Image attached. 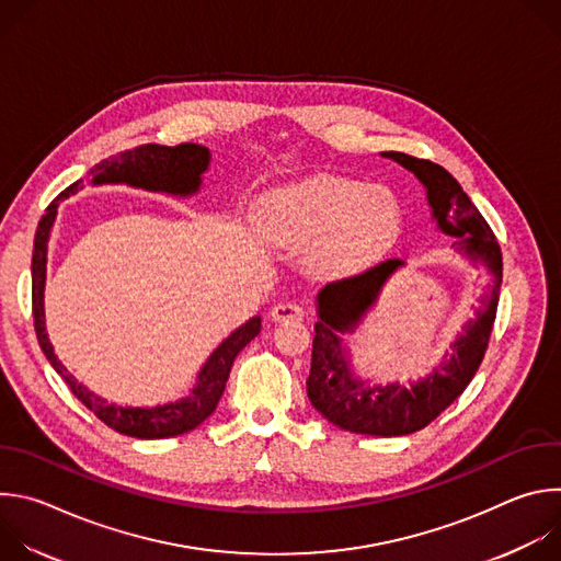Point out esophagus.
<instances>
[{
    "mask_svg": "<svg viewBox=\"0 0 561 561\" xmlns=\"http://www.w3.org/2000/svg\"><path fill=\"white\" fill-rule=\"evenodd\" d=\"M271 317L275 319V322H286V319H301V317H304V308H301L299 304L284 301V304L273 306Z\"/></svg>",
    "mask_w": 561,
    "mask_h": 561,
    "instance_id": "1",
    "label": "esophagus"
}]
</instances>
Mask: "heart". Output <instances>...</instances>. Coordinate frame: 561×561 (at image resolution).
Listing matches in <instances>:
<instances>
[{"mask_svg":"<svg viewBox=\"0 0 561 561\" xmlns=\"http://www.w3.org/2000/svg\"><path fill=\"white\" fill-rule=\"evenodd\" d=\"M268 230L286 242L312 244V262L329 273H353L379 257L402 221L388 188L355 180H314L260 202Z\"/></svg>","mask_w":561,"mask_h":561,"instance_id":"1","label":"heart"}]
</instances>
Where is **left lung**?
<instances>
[{
  "label": "left lung",
  "instance_id": "left-lung-1",
  "mask_svg": "<svg viewBox=\"0 0 561 561\" xmlns=\"http://www.w3.org/2000/svg\"><path fill=\"white\" fill-rule=\"evenodd\" d=\"M381 157L392 159L422 182L437 228L455 237V251L482 266L486 275V290L479 297L474 317L450 342L439 366L426 377L411 381V386L399 381L373 383L359 377L351 348L344 342V335L355 333L375 306L383 284L404 266L402 260H386L362 275L327 284L317 293L312 359L306 379L310 404L342 431L399 437L422 431L444 413L482 364L500 301L502 251L482 213L446 169L404 152H381Z\"/></svg>",
  "mask_w": 561,
  "mask_h": 561
}]
</instances>
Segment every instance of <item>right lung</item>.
I'll list each match as a JSON object with an SVG mask.
<instances>
[{"label":"right lung","instance_id":"obj_1","mask_svg":"<svg viewBox=\"0 0 561 561\" xmlns=\"http://www.w3.org/2000/svg\"><path fill=\"white\" fill-rule=\"evenodd\" d=\"M210 167V150L199 144H180V146H159L144 144L133 150L119 152L102 164L91 169L89 180L93 186L104 184H126L133 188H141L148 193H167L173 197H191L199 193L204 173ZM84 188L82 180L70 184L39 219L33 247V317L37 342L57 370V375L68 383L72 394L82 402L91 413H95L108 428L137 437V439H164L184 435L197 428L206 417L217 409L219 397L226 388L230 366L251 340H255L262 331V317H251L247 324L234 329L206 359V364L197 373V383L191 394L178 399V402L157 404V407H117L102 394H95L84 383H79L68 368L57 359L53 344L46 333V312H44V288H46V257L50 232L57 219L59 202Z\"/></svg>","mask_w":561,"mask_h":561}]
</instances>
